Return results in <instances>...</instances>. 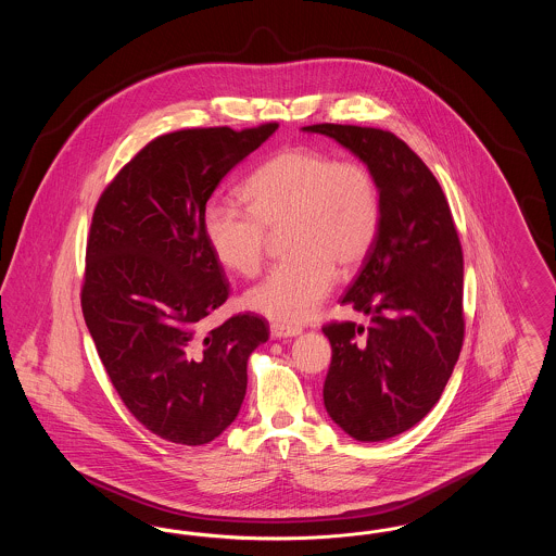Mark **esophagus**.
Masks as SVG:
<instances>
[{
    "mask_svg": "<svg viewBox=\"0 0 556 556\" xmlns=\"http://www.w3.org/2000/svg\"><path fill=\"white\" fill-rule=\"evenodd\" d=\"M302 329L300 327H291V325H281V323H273L270 325V336L275 340H281V338H295L300 336Z\"/></svg>",
    "mask_w": 556,
    "mask_h": 556,
    "instance_id": "1",
    "label": "esophagus"
}]
</instances>
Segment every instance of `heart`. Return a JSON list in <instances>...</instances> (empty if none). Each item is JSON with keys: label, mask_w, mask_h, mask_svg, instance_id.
<instances>
[{"label": "heart", "mask_w": 556, "mask_h": 556, "mask_svg": "<svg viewBox=\"0 0 556 556\" xmlns=\"http://www.w3.org/2000/svg\"><path fill=\"white\" fill-rule=\"evenodd\" d=\"M248 202L214 198L202 212L214 258L241 277L265 263L268 231H283L290 258L273 266L248 304L281 323L317 313L336 281L369 256L381 223L379 186L361 160H338L317 148H286L248 179Z\"/></svg>", "instance_id": "heart-1"}]
</instances>
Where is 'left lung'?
I'll use <instances>...</instances> for the list:
<instances>
[{
  "instance_id": "8db88e82",
  "label": "left lung",
  "mask_w": 556,
  "mask_h": 556,
  "mask_svg": "<svg viewBox=\"0 0 556 556\" xmlns=\"http://www.w3.org/2000/svg\"><path fill=\"white\" fill-rule=\"evenodd\" d=\"M304 131L333 137L379 186V233L342 298L370 323L323 327L331 342L323 400L348 435L381 442L424 419L458 361L463 248L438 179L394 132L331 123Z\"/></svg>"
}]
</instances>
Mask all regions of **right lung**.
<instances>
[{
	"label": "right lung",
	"instance_id": "add662e5",
	"mask_svg": "<svg viewBox=\"0 0 556 556\" xmlns=\"http://www.w3.org/2000/svg\"><path fill=\"white\" fill-rule=\"evenodd\" d=\"M277 127L160 135L118 170L93 211L83 317L129 413L173 444H208L236 421L248 358L268 340L254 313L206 327L231 288L202 212L220 179Z\"/></svg>",
	"mask_w": 556,
	"mask_h": 556
}]
</instances>
